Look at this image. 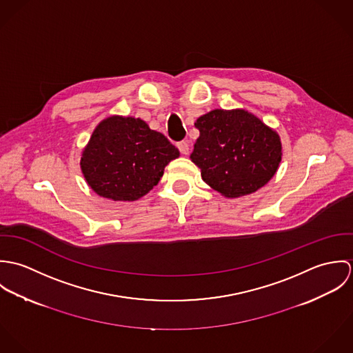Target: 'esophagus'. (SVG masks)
<instances>
[{
  "label": "esophagus",
  "mask_w": 353,
  "mask_h": 353,
  "mask_svg": "<svg viewBox=\"0 0 353 353\" xmlns=\"http://www.w3.org/2000/svg\"><path fill=\"white\" fill-rule=\"evenodd\" d=\"M178 150L182 153V154H188L189 153V144L186 141H182V143H178Z\"/></svg>",
  "instance_id": "esophagus-1"
}]
</instances>
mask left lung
Masks as SVG:
<instances>
[{
	"label": "left lung",
	"mask_w": 353,
	"mask_h": 353,
	"mask_svg": "<svg viewBox=\"0 0 353 353\" xmlns=\"http://www.w3.org/2000/svg\"><path fill=\"white\" fill-rule=\"evenodd\" d=\"M200 137L190 154L203 182L227 199L255 193L277 172L279 133L243 108H216L196 121Z\"/></svg>",
	"instance_id": "left-lung-1"
}]
</instances>
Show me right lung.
Returning <instances> with one entry per match:
<instances>
[{
	"instance_id": "add662e5",
	"label": "right lung",
	"mask_w": 353,
	"mask_h": 353,
	"mask_svg": "<svg viewBox=\"0 0 353 353\" xmlns=\"http://www.w3.org/2000/svg\"><path fill=\"white\" fill-rule=\"evenodd\" d=\"M179 151L140 118L111 115L92 132L80 167L88 186L103 199L137 201L163 176Z\"/></svg>"
}]
</instances>
